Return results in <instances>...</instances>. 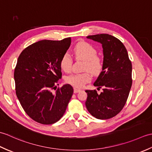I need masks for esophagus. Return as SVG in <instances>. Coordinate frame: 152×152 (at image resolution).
Listing matches in <instances>:
<instances>
[{
  "label": "esophagus",
  "instance_id": "34e87169",
  "mask_svg": "<svg viewBox=\"0 0 152 152\" xmlns=\"http://www.w3.org/2000/svg\"><path fill=\"white\" fill-rule=\"evenodd\" d=\"M79 91H80V89H76V88H74V93H78Z\"/></svg>",
  "mask_w": 152,
  "mask_h": 152
}]
</instances>
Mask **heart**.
Instances as JSON below:
<instances>
[{
    "instance_id": "heart-1",
    "label": "heart",
    "mask_w": 152,
    "mask_h": 152,
    "mask_svg": "<svg viewBox=\"0 0 152 152\" xmlns=\"http://www.w3.org/2000/svg\"><path fill=\"white\" fill-rule=\"evenodd\" d=\"M73 53L76 59L85 61L82 74H72L66 76L65 82L76 88H82L91 80V74L97 76L101 73L104 67L102 58L96 55L95 48L86 42H80L74 48ZM61 69L64 72H69L72 69V59L69 53H64L59 62Z\"/></svg>"
}]
</instances>
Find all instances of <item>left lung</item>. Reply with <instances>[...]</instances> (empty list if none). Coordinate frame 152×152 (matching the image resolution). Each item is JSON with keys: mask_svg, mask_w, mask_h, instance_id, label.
Segmentation results:
<instances>
[{"mask_svg": "<svg viewBox=\"0 0 152 152\" xmlns=\"http://www.w3.org/2000/svg\"><path fill=\"white\" fill-rule=\"evenodd\" d=\"M87 38L102 44L104 67L94 83L99 88L102 87L103 91L98 94L95 89L86 90V106L93 117L108 119L118 114L127 102L133 82L131 61L124 44L117 38L108 34Z\"/></svg>", "mask_w": 152, "mask_h": 152, "instance_id": "1", "label": "left lung"}]
</instances>
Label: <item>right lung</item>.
<instances>
[{
    "label": "right lung",
    "instance_id": "right-lung-1",
    "mask_svg": "<svg viewBox=\"0 0 152 152\" xmlns=\"http://www.w3.org/2000/svg\"><path fill=\"white\" fill-rule=\"evenodd\" d=\"M70 43V37L40 40L25 48L18 57L14 70L16 95L26 114L39 124L59 121L72 97L69 84L52 93L62 78L60 59Z\"/></svg>",
    "mask_w": 152,
    "mask_h": 152
}]
</instances>
